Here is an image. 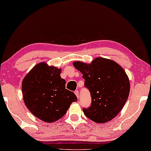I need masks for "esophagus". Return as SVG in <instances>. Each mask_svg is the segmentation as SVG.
<instances>
[{
	"label": "esophagus",
	"mask_w": 151,
	"mask_h": 151,
	"mask_svg": "<svg viewBox=\"0 0 151 151\" xmlns=\"http://www.w3.org/2000/svg\"><path fill=\"white\" fill-rule=\"evenodd\" d=\"M75 94L76 95V97L78 98H79V93H78V90H76V91H75Z\"/></svg>",
	"instance_id": "esophagus-1"
}]
</instances>
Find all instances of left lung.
<instances>
[{"label":"left lung","mask_w":151,"mask_h":151,"mask_svg":"<svg viewBox=\"0 0 151 151\" xmlns=\"http://www.w3.org/2000/svg\"><path fill=\"white\" fill-rule=\"evenodd\" d=\"M73 66L83 74L92 102L83 112L96 123H106L118 116L127 101L130 85L128 76L119 64L97 57L90 64L75 61Z\"/></svg>","instance_id":"8db88e82"}]
</instances>
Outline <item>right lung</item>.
Here are the masks:
<instances>
[{"label": "right lung", "mask_w": 151, "mask_h": 151, "mask_svg": "<svg viewBox=\"0 0 151 151\" xmlns=\"http://www.w3.org/2000/svg\"><path fill=\"white\" fill-rule=\"evenodd\" d=\"M61 70L42 62L33 66L22 81L26 107L45 122H54L62 118L72 103L77 101L75 93L66 88Z\"/></svg>", "instance_id": "add662e5"}]
</instances>
